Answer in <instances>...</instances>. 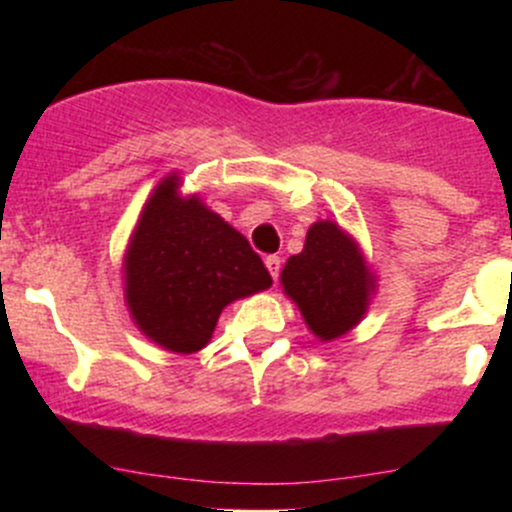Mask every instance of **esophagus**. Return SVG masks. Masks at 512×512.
Listing matches in <instances>:
<instances>
[{
    "label": "esophagus",
    "instance_id": "obj_1",
    "mask_svg": "<svg viewBox=\"0 0 512 512\" xmlns=\"http://www.w3.org/2000/svg\"><path fill=\"white\" fill-rule=\"evenodd\" d=\"M264 267H267L269 276H272V279L276 281V279H279V272H281V257H276V255L264 257Z\"/></svg>",
    "mask_w": 512,
    "mask_h": 512
}]
</instances>
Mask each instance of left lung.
Masks as SVG:
<instances>
[{
	"label": "left lung",
	"instance_id": "obj_1",
	"mask_svg": "<svg viewBox=\"0 0 512 512\" xmlns=\"http://www.w3.org/2000/svg\"><path fill=\"white\" fill-rule=\"evenodd\" d=\"M279 281L320 342L354 330L378 291V274L361 243L330 219L308 228L303 250L286 260Z\"/></svg>",
	"mask_w": 512,
	"mask_h": 512
}]
</instances>
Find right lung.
Wrapping results in <instances>:
<instances>
[{
  "instance_id": "1",
  "label": "right lung",
  "mask_w": 512,
  "mask_h": 512,
  "mask_svg": "<svg viewBox=\"0 0 512 512\" xmlns=\"http://www.w3.org/2000/svg\"><path fill=\"white\" fill-rule=\"evenodd\" d=\"M170 173L142 207L122 257L129 317L149 342L195 354L211 342L221 310L272 286L243 233Z\"/></svg>"
}]
</instances>
